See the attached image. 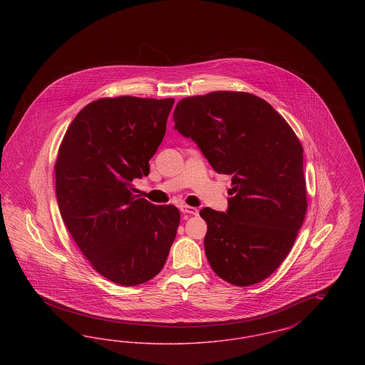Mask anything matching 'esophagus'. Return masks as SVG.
<instances>
[{
  "label": "esophagus",
  "instance_id": "esophagus-1",
  "mask_svg": "<svg viewBox=\"0 0 365 365\" xmlns=\"http://www.w3.org/2000/svg\"><path fill=\"white\" fill-rule=\"evenodd\" d=\"M180 210L183 213H189V215H197L198 213V209L194 208V207H187V205H180Z\"/></svg>",
  "mask_w": 365,
  "mask_h": 365
}]
</instances>
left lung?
Wrapping results in <instances>:
<instances>
[{"mask_svg": "<svg viewBox=\"0 0 365 365\" xmlns=\"http://www.w3.org/2000/svg\"><path fill=\"white\" fill-rule=\"evenodd\" d=\"M174 122L216 173L232 176L227 212H200L212 269L235 286L268 278L290 253L308 208L294 131L267 101L242 91L183 98Z\"/></svg>", "mask_w": 365, "mask_h": 365, "instance_id": "obj_1", "label": "left lung"}]
</instances>
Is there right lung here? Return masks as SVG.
I'll return each mask as SVG.
<instances>
[{
  "label": "right lung",
  "instance_id": "obj_1",
  "mask_svg": "<svg viewBox=\"0 0 365 365\" xmlns=\"http://www.w3.org/2000/svg\"><path fill=\"white\" fill-rule=\"evenodd\" d=\"M174 103L130 96L93 101L72 120L58 149L61 217L93 268L122 286L155 278L176 237L178 208L139 198L133 185L149 175Z\"/></svg>",
  "mask_w": 365,
  "mask_h": 365
}]
</instances>
